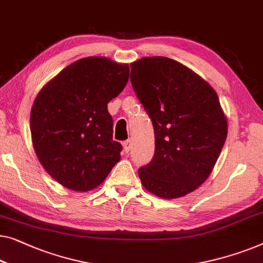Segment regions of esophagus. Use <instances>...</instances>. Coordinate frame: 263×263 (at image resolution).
<instances>
[{
	"mask_svg": "<svg viewBox=\"0 0 263 263\" xmlns=\"http://www.w3.org/2000/svg\"><path fill=\"white\" fill-rule=\"evenodd\" d=\"M123 149H124L125 153H128V152L132 149V141L130 140L124 141V142H123Z\"/></svg>",
	"mask_w": 263,
	"mask_h": 263,
	"instance_id": "1",
	"label": "esophagus"
}]
</instances>
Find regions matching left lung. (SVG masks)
Masks as SVG:
<instances>
[{
	"label": "left lung",
	"instance_id": "obj_1",
	"mask_svg": "<svg viewBox=\"0 0 263 263\" xmlns=\"http://www.w3.org/2000/svg\"><path fill=\"white\" fill-rule=\"evenodd\" d=\"M133 89L151 117L152 161L140 167L147 191L165 199L195 191L214 170L228 134L218 96L208 82L166 57L130 64Z\"/></svg>",
	"mask_w": 263,
	"mask_h": 263
}]
</instances>
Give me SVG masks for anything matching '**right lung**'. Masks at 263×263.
<instances>
[{
	"instance_id": "right-lung-1",
	"label": "right lung",
	"mask_w": 263,
	"mask_h": 263,
	"mask_svg": "<svg viewBox=\"0 0 263 263\" xmlns=\"http://www.w3.org/2000/svg\"><path fill=\"white\" fill-rule=\"evenodd\" d=\"M128 64L103 57L79 59L49 81L34 101L30 133L46 172L73 191H90L120 161L108 103L122 92Z\"/></svg>"
}]
</instances>
